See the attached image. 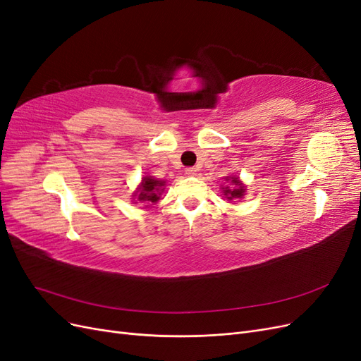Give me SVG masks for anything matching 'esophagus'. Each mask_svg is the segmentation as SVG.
Listing matches in <instances>:
<instances>
[{
	"label": "esophagus",
	"instance_id": "esophagus-1",
	"mask_svg": "<svg viewBox=\"0 0 361 361\" xmlns=\"http://www.w3.org/2000/svg\"><path fill=\"white\" fill-rule=\"evenodd\" d=\"M185 173H187L188 176H195V173H197V169H195V167H188L187 170H185Z\"/></svg>",
	"mask_w": 361,
	"mask_h": 361
}]
</instances>
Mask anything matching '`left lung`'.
<instances>
[{
    "mask_svg": "<svg viewBox=\"0 0 361 361\" xmlns=\"http://www.w3.org/2000/svg\"><path fill=\"white\" fill-rule=\"evenodd\" d=\"M227 183L226 187H223V192L226 195V199L228 200H233V199H243V195L245 192V187L241 183V180H239V178L233 176V178H226Z\"/></svg>",
    "mask_w": 361,
    "mask_h": 361,
    "instance_id": "left-lung-1",
    "label": "left lung"
}]
</instances>
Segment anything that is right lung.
<instances>
[{
	"instance_id": "add662e5",
	"label": "right lung",
	"mask_w": 361,
	"mask_h": 361,
	"mask_svg": "<svg viewBox=\"0 0 361 361\" xmlns=\"http://www.w3.org/2000/svg\"><path fill=\"white\" fill-rule=\"evenodd\" d=\"M164 185H166V182L164 180H158L152 176H145L143 179H141L140 187L137 188L133 197L137 202L146 203V206L155 204L159 200L161 192L164 191Z\"/></svg>"
}]
</instances>
